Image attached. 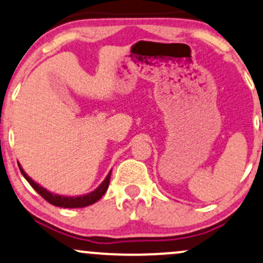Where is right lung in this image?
I'll return each instance as SVG.
<instances>
[{
	"label": "right lung",
	"instance_id": "obj_1",
	"mask_svg": "<svg viewBox=\"0 0 263 263\" xmlns=\"http://www.w3.org/2000/svg\"><path fill=\"white\" fill-rule=\"evenodd\" d=\"M18 166H20L22 175L24 176L25 180L30 183L31 187L35 190L44 200H46L49 203L58 205V207H62V208H82V207H87V205L96 203L97 201L100 200L101 196L106 192L107 187H109L110 176H111V172H110L107 174L105 180H104V181L101 182L96 190H94V191L89 192V194L83 195V196H72L71 197V196H61V195L51 194V192L47 191L46 189H44L43 186H40L39 183H36L34 180H31V178H29V176L27 175V173L22 169L21 164Z\"/></svg>",
	"mask_w": 263,
	"mask_h": 263
}]
</instances>
